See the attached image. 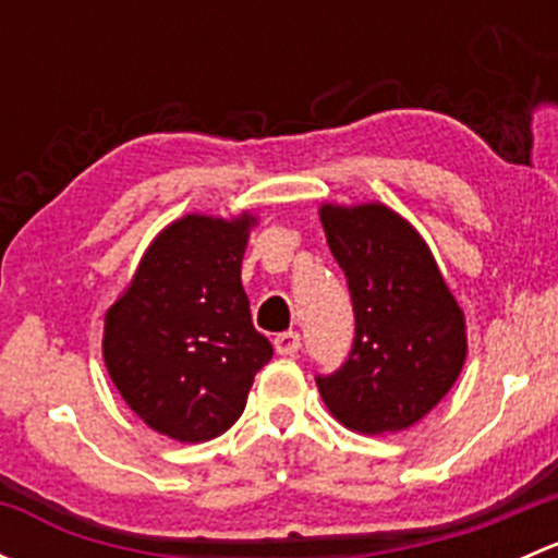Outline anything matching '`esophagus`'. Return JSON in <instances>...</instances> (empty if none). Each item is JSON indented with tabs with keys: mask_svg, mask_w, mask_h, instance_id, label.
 <instances>
[{
	"mask_svg": "<svg viewBox=\"0 0 558 558\" xmlns=\"http://www.w3.org/2000/svg\"><path fill=\"white\" fill-rule=\"evenodd\" d=\"M272 345L280 356H294V353L300 351L302 342H300V335H296V331H283V335L275 337Z\"/></svg>",
	"mask_w": 558,
	"mask_h": 558,
	"instance_id": "1",
	"label": "esophagus"
}]
</instances>
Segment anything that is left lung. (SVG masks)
I'll return each mask as SVG.
<instances>
[{"label":"left lung","instance_id":"left-lung-1","mask_svg":"<svg viewBox=\"0 0 558 558\" xmlns=\"http://www.w3.org/2000/svg\"><path fill=\"white\" fill-rule=\"evenodd\" d=\"M320 227L356 313L348 362L315 378L342 426L393 435L437 408L461 375L466 320L418 229L384 202L320 205Z\"/></svg>","mask_w":558,"mask_h":558}]
</instances>
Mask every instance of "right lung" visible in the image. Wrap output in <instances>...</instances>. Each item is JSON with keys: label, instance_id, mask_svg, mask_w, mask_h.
Instances as JSON below:
<instances>
[{"label": "right lung", "instance_id": "obj_1", "mask_svg": "<svg viewBox=\"0 0 558 558\" xmlns=\"http://www.w3.org/2000/svg\"><path fill=\"white\" fill-rule=\"evenodd\" d=\"M256 223L247 210L185 213L167 223L105 313L107 375L123 402L174 442L223 435L272 359L240 280Z\"/></svg>", "mask_w": 558, "mask_h": 558}]
</instances>
